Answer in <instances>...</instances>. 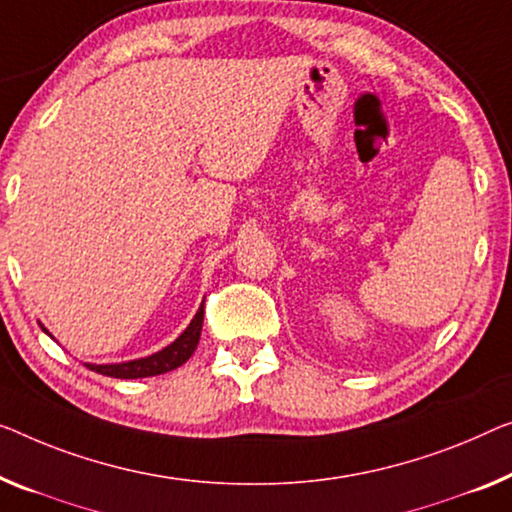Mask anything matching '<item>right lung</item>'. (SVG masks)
Segmentation results:
<instances>
[{
    "label": "right lung",
    "mask_w": 512,
    "mask_h": 512,
    "mask_svg": "<svg viewBox=\"0 0 512 512\" xmlns=\"http://www.w3.org/2000/svg\"><path fill=\"white\" fill-rule=\"evenodd\" d=\"M202 322H204V305L197 310V315L193 317V322L188 324V329L183 331L172 345L160 349V352L144 358H135V361H126V363H105V365L85 363V365L89 370L98 372V375L114 377V379H142V377L163 375V372L179 368V365H183L190 356H193L197 342H200Z\"/></svg>",
    "instance_id": "obj_1"
}]
</instances>
